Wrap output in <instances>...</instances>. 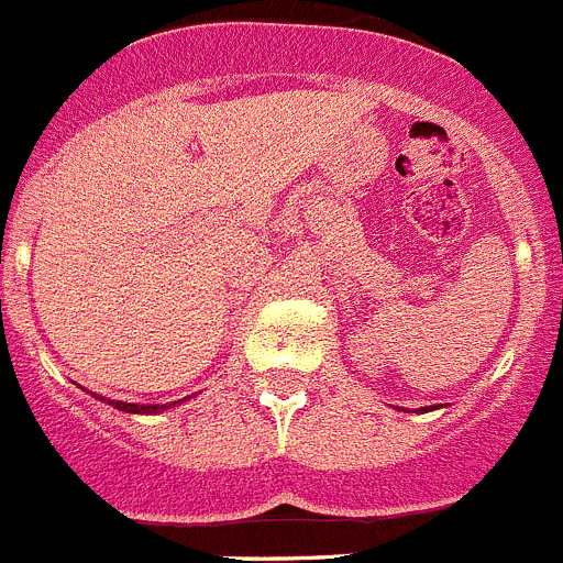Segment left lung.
<instances>
[{"mask_svg":"<svg viewBox=\"0 0 563 563\" xmlns=\"http://www.w3.org/2000/svg\"><path fill=\"white\" fill-rule=\"evenodd\" d=\"M423 409H427V407H423Z\"/></svg>","mask_w":563,"mask_h":563,"instance_id":"1","label":"left lung"}]
</instances>
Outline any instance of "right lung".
Wrapping results in <instances>:
<instances>
[{
    "instance_id": "right-lung-1",
    "label": "right lung",
    "mask_w": 563,
    "mask_h": 563,
    "mask_svg": "<svg viewBox=\"0 0 563 563\" xmlns=\"http://www.w3.org/2000/svg\"><path fill=\"white\" fill-rule=\"evenodd\" d=\"M100 401H106V398H100ZM111 407L120 409V412H131V415H154V412H165V409L176 407L179 401L174 404H148V407H140V404H125V401H109Z\"/></svg>"
}]
</instances>
